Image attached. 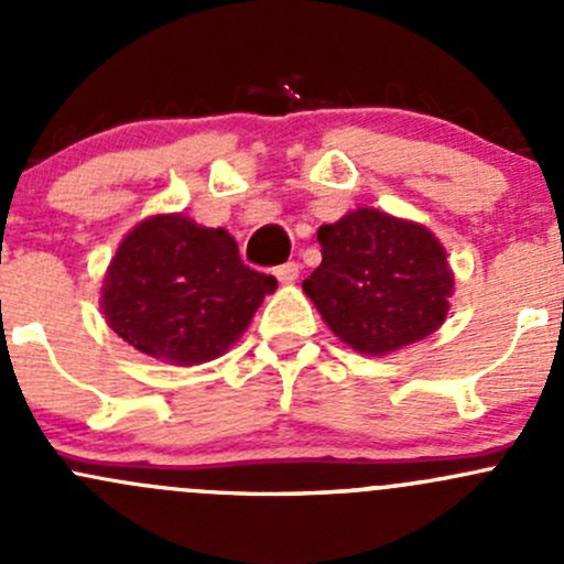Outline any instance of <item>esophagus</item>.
Segmentation results:
<instances>
[{
  "mask_svg": "<svg viewBox=\"0 0 564 564\" xmlns=\"http://www.w3.org/2000/svg\"><path fill=\"white\" fill-rule=\"evenodd\" d=\"M275 275H278V281H281V283H294V281H297V275H300V264H297V261H286V264L278 267Z\"/></svg>",
  "mask_w": 564,
  "mask_h": 564,
  "instance_id": "obj_1",
  "label": "esophagus"
}]
</instances>
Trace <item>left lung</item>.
<instances>
[{"label": "left lung", "mask_w": 564, "mask_h": 564, "mask_svg": "<svg viewBox=\"0 0 564 564\" xmlns=\"http://www.w3.org/2000/svg\"><path fill=\"white\" fill-rule=\"evenodd\" d=\"M316 240L322 264L303 292L340 344L384 357L445 324L456 275L429 226L357 207L318 226Z\"/></svg>", "instance_id": "left-lung-1"}]
</instances>
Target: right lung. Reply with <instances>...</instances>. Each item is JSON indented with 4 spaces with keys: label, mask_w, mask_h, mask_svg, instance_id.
<instances>
[{
    "label": "right lung",
    "mask_w": 564,
    "mask_h": 564,
    "mask_svg": "<svg viewBox=\"0 0 564 564\" xmlns=\"http://www.w3.org/2000/svg\"><path fill=\"white\" fill-rule=\"evenodd\" d=\"M278 281L242 264L226 229L150 215L119 242L100 289L106 324L141 355L202 366L226 355Z\"/></svg>",
    "instance_id": "1"
}]
</instances>
